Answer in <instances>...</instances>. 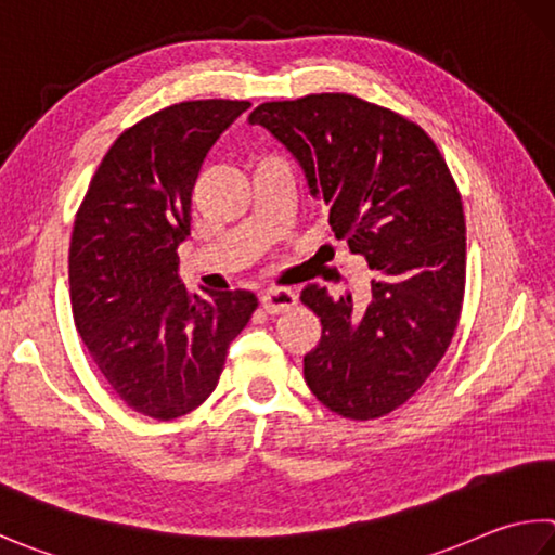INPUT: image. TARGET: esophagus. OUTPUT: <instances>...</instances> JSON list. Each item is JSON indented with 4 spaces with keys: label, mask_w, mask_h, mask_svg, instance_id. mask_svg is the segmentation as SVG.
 I'll return each instance as SVG.
<instances>
[{
    "label": "esophagus",
    "mask_w": 555,
    "mask_h": 555,
    "mask_svg": "<svg viewBox=\"0 0 555 555\" xmlns=\"http://www.w3.org/2000/svg\"><path fill=\"white\" fill-rule=\"evenodd\" d=\"M296 306V294L291 288H267L261 294V308H264L269 315H276V312H286L288 308Z\"/></svg>",
    "instance_id": "obj_1"
}]
</instances>
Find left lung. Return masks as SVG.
<instances>
[{"label":"left lung","instance_id":"obj_1","mask_svg":"<svg viewBox=\"0 0 555 555\" xmlns=\"http://www.w3.org/2000/svg\"><path fill=\"white\" fill-rule=\"evenodd\" d=\"M298 159L337 240L374 269L371 304L310 284L300 300L322 325L304 376L322 405L376 420L420 390L456 332L466 288V218L425 130L351 94L267 102L249 114Z\"/></svg>","mask_w":555,"mask_h":555}]
</instances>
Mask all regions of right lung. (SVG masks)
I'll return each instance as SVG.
<instances>
[{"label": "right lung", "mask_w": 555, "mask_h": 555, "mask_svg": "<svg viewBox=\"0 0 555 555\" xmlns=\"http://www.w3.org/2000/svg\"><path fill=\"white\" fill-rule=\"evenodd\" d=\"M249 102H181L124 130L77 210L69 300L79 337L130 410L175 420L216 390L257 310L249 291L189 296L177 249L208 150Z\"/></svg>", "instance_id": "1"}]
</instances>
